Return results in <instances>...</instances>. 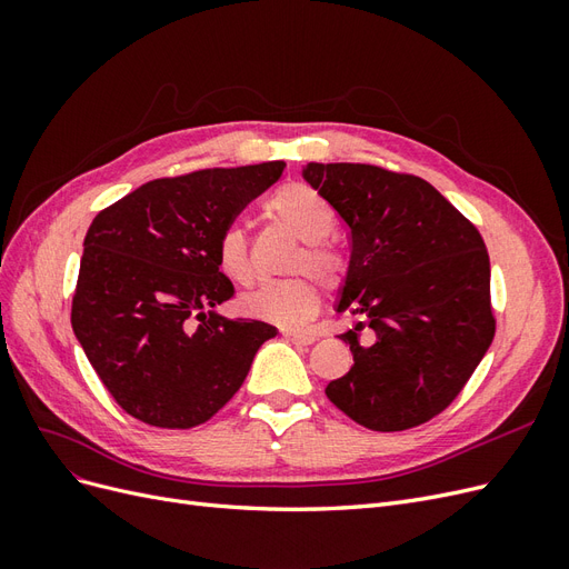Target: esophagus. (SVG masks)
<instances>
[{"label":"esophagus","mask_w":569,"mask_h":569,"mask_svg":"<svg viewBox=\"0 0 569 569\" xmlns=\"http://www.w3.org/2000/svg\"><path fill=\"white\" fill-rule=\"evenodd\" d=\"M282 337L289 339L291 343H299V347H311V343L318 339V337L311 335V332H291V330H284Z\"/></svg>","instance_id":"obj_1"}]
</instances>
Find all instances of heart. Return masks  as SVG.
I'll return each mask as SVG.
<instances>
[{
	"mask_svg": "<svg viewBox=\"0 0 569 569\" xmlns=\"http://www.w3.org/2000/svg\"><path fill=\"white\" fill-rule=\"evenodd\" d=\"M266 213L278 220L297 239L301 249L297 251L291 268L308 270L325 287H339L347 274V258L337 247L327 242L337 226V213L330 201L322 199L316 189L291 182L280 187L268 197ZM216 261L220 272L234 284H249L253 278L249 244L244 232L230 226L220 232L216 242ZM242 311L251 318L268 320L274 325L297 327L318 313L320 295L316 282L308 274H295L287 280L263 282L242 297Z\"/></svg>",
	"mask_w": 569,
	"mask_h": 569,
	"instance_id": "obj_1",
	"label": "heart"
}]
</instances>
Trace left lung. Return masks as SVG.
I'll use <instances>...</instances> for the list:
<instances>
[{"instance_id":"8db88e82","label":"left lung","mask_w":569,"mask_h":569,"mask_svg":"<svg viewBox=\"0 0 569 569\" xmlns=\"http://www.w3.org/2000/svg\"><path fill=\"white\" fill-rule=\"evenodd\" d=\"M303 180L351 232L337 313L351 370L327 385L339 410L375 432L418 427L449 406L491 347L485 239L437 189L368 163H308ZM370 326V342L359 330Z\"/></svg>"}]
</instances>
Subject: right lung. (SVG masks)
<instances>
[{"label":"right lung","mask_w":569,"mask_h":569,"mask_svg":"<svg viewBox=\"0 0 569 569\" xmlns=\"http://www.w3.org/2000/svg\"><path fill=\"white\" fill-rule=\"evenodd\" d=\"M282 170L270 161L151 180L92 220L71 325L132 418L166 429L213 418L247 380L261 343L278 335L268 322L216 311L234 297L216 242Z\"/></svg>","instance_id":"obj_1"}]
</instances>
